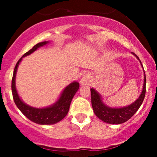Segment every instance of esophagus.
Segmentation results:
<instances>
[{
    "label": "esophagus",
    "mask_w": 157,
    "mask_h": 157,
    "mask_svg": "<svg viewBox=\"0 0 157 157\" xmlns=\"http://www.w3.org/2000/svg\"><path fill=\"white\" fill-rule=\"evenodd\" d=\"M91 80V75L89 74H84L83 76L80 80V83L82 85H88Z\"/></svg>",
    "instance_id": "obj_1"
}]
</instances>
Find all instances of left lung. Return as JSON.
Listing matches in <instances>:
<instances>
[{
	"instance_id": "left-lung-1",
	"label": "left lung",
	"mask_w": 157,
	"mask_h": 157,
	"mask_svg": "<svg viewBox=\"0 0 157 157\" xmlns=\"http://www.w3.org/2000/svg\"><path fill=\"white\" fill-rule=\"evenodd\" d=\"M132 54L136 56V58L140 60L137 55H135L134 52H132ZM140 62L142 65L141 61L140 60ZM144 76L145 77H144L143 88H142L141 94L136 101L125 107L111 108L105 105L102 102L101 96L99 94V93L94 89H91V105H92L94 112L97 117L106 123L109 124H121L128 120L140 109L145 98V91H146L145 89L146 77H145V75H144Z\"/></svg>"
}]
</instances>
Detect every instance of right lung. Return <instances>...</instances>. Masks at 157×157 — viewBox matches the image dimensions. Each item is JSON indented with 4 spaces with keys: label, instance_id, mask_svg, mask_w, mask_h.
<instances>
[{
    "label": "right lung",
    "instance_id": "obj_1",
    "mask_svg": "<svg viewBox=\"0 0 157 157\" xmlns=\"http://www.w3.org/2000/svg\"><path fill=\"white\" fill-rule=\"evenodd\" d=\"M48 43V41H44V42L36 44L32 49L25 53L22 56V57H21V59L16 63L12 80V96H13L15 105L29 120L35 122V123L40 124V125H52V124H55L62 120L67 115L72 98L80 87L79 82H75V81L71 82L65 88L61 94L60 98L55 104L49 107L44 108V109H37V108L31 107V106L26 105L21 100L15 87V76L19 63L22 60L23 57L33 53L37 48L45 46Z\"/></svg>",
    "mask_w": 157,
    "mask_h": 157
}]
</instances>
